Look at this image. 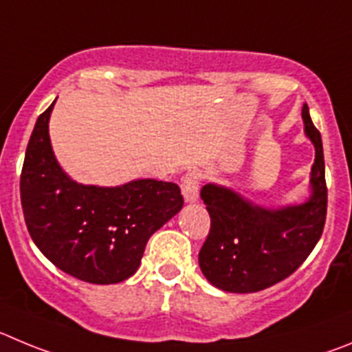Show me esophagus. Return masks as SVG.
Returning a JSON list of instances; mask_svg holds the SVG:
<instances>
[{
  "mask_svg": "<svg viewBox=\"0 0 352 352\" xmlns=\"http://www.w3.org/2000/svg\"><path fill=\"white\" fill-rule=\"evenodd\" d=\"M198 189H199V180H198V173H189L186 177L182 184V196L186 199V204H195L198 201Z\"/></svg>",
  "mask_w": 352,
  "mask_h": 352,
  "instance_id": "obj_1",
  "label": "esophagus"
}]
</instances>
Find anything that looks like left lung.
<instances>
[{"instance_id": "left-lung-1", "label": "left lung", "mask_w": 352, "mask_h": 352, "mask_svg": "<svg viewBox=\"0 0 352 352\" xmlns=\"http://www.w3.org/2000/svg\"><path fill=\"white\" fill-rule=\"evenodd\" d=\"M305 137L316 151L309 192L300 204L265 207L235 189L207 184L201 199L210 215V233L198 254L208 283L228 293H256L289 277L312 252L324 228L328 191L321 133L303 103Z\"/></svg>"}]
</instances>
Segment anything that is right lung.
Instances as JSON below:
<instances>
[{
	"instance_id": "obj_1",
	"label": "right lung",
	"mask_w": 352,
	"mask_h": 352,
	"mask_svg": "<svg viewBox=\"0 0 352 352\" xmlns=\"http://www.w3.org/2000/svg\"><path fill=\"white\" fill-rule=\"evenodd\" d=\"M54 103L38 117L24 156L21 204L28 231L65 274L91 284L122 283L138 270L154 231L180 212V189L154 179L121 186L72 179L50 144Z\"/></svg>"
}]
</instances>
